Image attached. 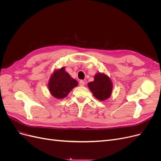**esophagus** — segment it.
I'll list each match as a JSON object with an SVG mask.
<instances>
[{"instance_id":"1","label":"esophagus","mask_w":161,"mask_h":161,"mask_svg":"<svg viewBox=\"0 0 161 161\" xmlns=\"http://www.w3.org/2000/svg\"><path fill=\"white\" fill-rule=\"evenodd\" d=\"M85 81H83V80H80V82H79V85H80V86H85Z\"/></svg>"}]
</instances>
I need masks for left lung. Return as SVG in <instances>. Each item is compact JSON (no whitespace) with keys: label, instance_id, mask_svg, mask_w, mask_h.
I'll use <instances>...</instances> for the list:
<instances>
[{"label":"left lung","instance_id":"1","mask_svg":"<svg viewBox=\"0 0 161 161\" xmlns=\"http://www.w3.org/2000/svg\"><path fill=\"white\" fill-rule=\"evenodd\" d=\"M88 86L92 95L99 101L108 99L111 95L113 83L110 78L104 73H97L94 80L89 82Z\"/></svg>","mask_w":161,"mask_h":161}]
</instances>
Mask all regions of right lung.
Masks as SVG:
<instances>
[{"label":"right lung","instance_id":"add662e5","mask_svg":"<svg viewBox=\"0 0 161 161\" xmlns=\"http://www.w3.org/2000/svg\"><path fill=\"white\" fill-rule=\"evenodd\" d=\"M48 89L56 99H64L73 89L78 86V82L66 72L65 68L54 70L48 81Z\"/></svg>","mask_w":161,"mask_h":161}]
</instances>
